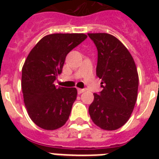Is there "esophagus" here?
<instances>
[{
  "instance_id": "obj_1",
  "label": "esophagus",
  "mask_w": 159,
  "mask_h": 159,
  "mask_svg": "<svg viewBox=\"0 0 159 159\" xmlns=\"http://www.w3.org/2000/svg\"><path fill=\"white\" fill-rule=\"evenodd\" d=\"M85 90L84 89H82V88H77V93L78 94H81L82 92H84Z\"/></svg>"
}]
</instances>
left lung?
Instances as JSON below:
<instances>
[{
	"label": "left lung",
	"mask_w": 159,
	"mask_h": 159,
	"mask_svg": "<svg viewBox=\"0 0 159 159\" xmlns=\"http://www.w3.org/2000/svg\"><path fill=\"white\" fill-rule=\"evenodd\" d=\"M97 46V76L103 88L89 106L92 121L102 129L115 130L129 120L137 101L139 75L126 47L106 33L87 34Z\"/></svg>",
	"instance_id": "1"
}]
</instances>
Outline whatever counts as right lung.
<instances>
[{
    "mask_svg": "<svg viewBox=\"0 0 159 159\" xmlns=\"http://www.w3.org/2000/svg\"><path fill=\"white\" fill-rule=\"evenodd\" d=\"M85 34H52L39 41L22 67L21 88L29 116L39 127L53 130L64 125L77 98L75 87H57L67 53L84 41Z\"/></svg>",
    "mask_w": 159,
    "mask_h": 159,
    "instance_id": "obj_1",
    "label": "right lung"
}]
</instances>
